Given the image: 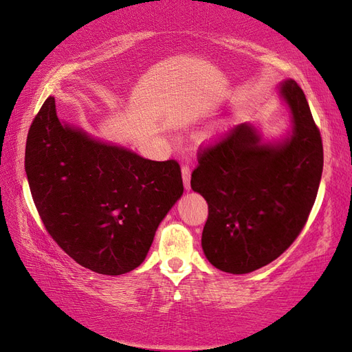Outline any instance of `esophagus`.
<instances>
[{"mask_svg":"<svg viewBox=\"0 0 352 352\" xmlns=\"http://www.w3.org/2000/svg\"><path fill=\"white\" fill-rule=\"evenodd\" d=\"M182 179H184L185 189L189 190L190 189V184H189V180H190V168L188 166L182 167Z\"/></svg>","mask_w":352,"mask_h":352,"instance_id":"esophagus-1","label":"esophagus"}]
</instances>
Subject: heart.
<instances>
[{
	"label": "heart",
	"mask_w": 352,
	"mask_h": 352,
	"mask_svg": "<svg viewBox=\"0 0 352 352\" xmlns=\"http://www.w3.org/2000/svg\"><path fill=\"white\" fill-rule=\"evenodd\" d=\"M229 129H230V122L220 120L214 124H211L207 131H204L199 135V138H201V141L206 144H217L228 135Z\"/></svg>",
	"instance_id": "obj_1"
}]
</instances>
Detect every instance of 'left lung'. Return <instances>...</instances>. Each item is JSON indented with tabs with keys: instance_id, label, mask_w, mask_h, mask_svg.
Instances as JSON below:
<instances>
[{
	"instance_id": "8db88e82",
	"label": "left lung",
	"mask_w": 352,
	"mask_h": 352,
	"mask_svg": "<svg viewBox=\"0 0 352 352\" xmlns=\"http://www.w3.org/2000/svg\"><path fill=\"white\" fill-rule=\"evenodd\" d=\"M291 127L264 140L241 123L199 153L190 188L204 197L208 219L201 245L216 269L245 274L272 263L300 235L323 172L322 136L298 83H279Z\"/></svg>"
}]
</instances>
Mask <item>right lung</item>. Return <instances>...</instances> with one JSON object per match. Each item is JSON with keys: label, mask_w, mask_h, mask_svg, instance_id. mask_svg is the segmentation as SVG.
I'll return each instance as SVG.
<instances>
[{"label": "right lung", "mask_w": 352, "mask_h": 352, "mask_svg": "<svg viewBox=\"0 0 352 352\" xmlns=\"http://www.w3.org/2000/svg\"><path fill=\"white\" fill-rule=\"evenodd\" d=\"M25 170L48 233L95 273L141 265L160 223L184 194L175 160L153 162L61 122L48 97L32 122Z\"/></svg>", "instance_id": "obj_1"}]
</instances>
